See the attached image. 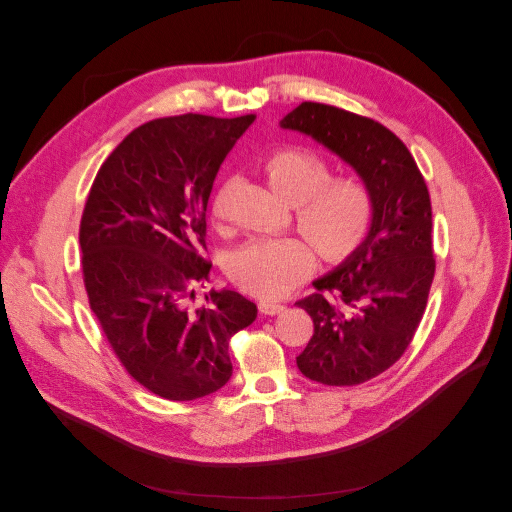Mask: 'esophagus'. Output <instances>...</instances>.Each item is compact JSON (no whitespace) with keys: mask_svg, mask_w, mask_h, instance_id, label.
<instances>
[{"mask_svg":"<svg viewBox=\"0 0 512 512\" xmlns=\"http://www.w3.org/2000/svg\"><path fill=\"white\" fill-rule=\"evenodd\" d=\"M258 309H260V314H265V316H277V314L284 312L286 305L275 303V301H260Z\"/></svg>","mask_w":512,"mask_h":512,"instance_id":"obj_1","label":"esophagus"}]
</instances>
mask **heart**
I'll return each mask as SVG.
<instances>
[{
    "instance_id": "b5f03b06",
    "label": "heart",
    "mask_w": 512,
    "mask_h": 512,
    "mask_svg": "<svg viewBox=\"0 0 512 512\" xmlns=\"http://www.w3.org/2000/svg\"><path fill=\"white\" fill-rule=\"evenodd\" d=\"M271 188L294 205V218L318 254L344 262L367 241L376 220V196L356 175L331 177V166L316 151L288 145L269 151L260 162ZM224 205L213 200V215ZM314 267V252L299 237L254 239L230 256L228 277L241 290L275 299L297 288Z\"/></svg>"
}]
</instances>
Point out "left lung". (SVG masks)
<instances>
[{"instance_id": "8db88e82", "label": "left lung", "mask_w": 512, "mask_h": 512, "mask_svg": "<svg viewBox=\"0 0 512 512\" xmlns=\"http://www.w3.org/2000/svg\"><path fill=\"white\" fill-rule=\"evenodd\" d=\"M282 126L327 145L376 196L361 250L294 303L314 320L297 356L301 374L329 386L363 384L401 359L425 314L436 273L427 183L401 138L369 117L303 102Z\"/></svg>"}]
</instances>
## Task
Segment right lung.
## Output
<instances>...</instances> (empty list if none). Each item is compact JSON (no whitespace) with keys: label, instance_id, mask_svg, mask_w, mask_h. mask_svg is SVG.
<instances>
[{"label":"right lung","instance_id":"right-lung-1","mask_svg":"<svg viewBox=\"0 0 512 512\" xmlns=\"http://www.w3.org/2000/svg\"><path fill=\"white\" fill-rule=\"evenodd\" d=\"M254 115H177L143 123L100 166L79 243L91 312L128 374L153 395L192 401L230 380L228 342L258 309L211 290L207 203L213 179Z\"/></svg>","mask_w":512,"mask_h":512}]
</instances>
